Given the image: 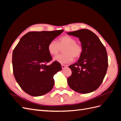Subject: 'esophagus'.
Masks as SVG:
<instances>
[{
  "mask_svg": "<svg viewBox=\"0 0 121 121\" xmlns=\"http://www.w3.org/2000/svg\"><path fill=\"white\" fill-rule=\"evenodd\" d=\"M67 65H61V67H62V69H64L65 68H67Z\"/></svg>",
  "mask_w": 121,
  "mask_h": 121,
  "instance_id": "34e87169",
  "label": "esophagus"
}]
</instances>
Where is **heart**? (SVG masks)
Returning a JSON list of instances; mask_svg holds the SVG:
<instances>
[{"label": "heart", "mask_w": 121, "mask_h": 121, "mask_svg": "<svg viewBox=\"0 0 121 121\" xmlns=\"http://www.w3.org/2000/svg\"><path fill=\"white\" fill-rule=\"evenodd\" d=\"M76 42L74 38L69 35H64L58 39L57 42L54 40L51 41L48 43L47 49L51 55L55 56L64 47L63 49L64 53L55 56L54 60L61 64H67L71 62L73 57L77 59L82 54V46Z\"/></svg>", "instance_id": "heart-1"}]
</instances>
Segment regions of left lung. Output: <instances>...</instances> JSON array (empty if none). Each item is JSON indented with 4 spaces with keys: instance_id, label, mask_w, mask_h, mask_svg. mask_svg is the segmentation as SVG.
<instances>
[{
    "instance_id": "obj_1",
    "label": "left lung",
    "mask_w": 121,
    "mask_h": 121,
    "mask_svg": "<svg viewBox=\"0 0 121 121\" xmlns=\"http://www.w3.org/2000/svg\"><path fill=\"white\" fill-rule=\"evenodd\" d=\"M79 38L82 54L76 63L69 67L72 75L67 81L71 88L80 93H88L100 86L107 73L108 57L105 47L93 32L81 29L68 33Z\"/></svg>"
}]
</instances>
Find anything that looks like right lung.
I'll return each instance as SVG.
<instances>
[{
	"mask_svg": "<svg viewBox=\"0 0 121 121\" xmlns=\"http://www.w3.org/2000/svg\"><path fill=\"white\" fill-rule=\"evenodd\" d=\"M64 30L30 32L21 38L13 52V73L17 83L25 92L33 96H41L52 89L53 76L61 69L52 60L47 46Z\"/></svg>",
	"mask_w": 121,
	"mask_h": 121,
	"instance_id": "obj_1",
	"label": "right lung"
}]
</instances>
